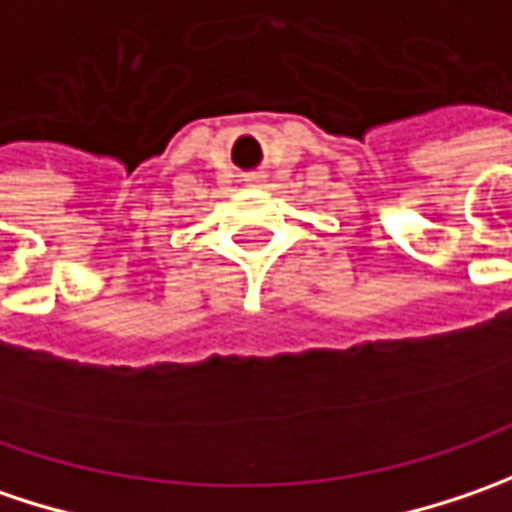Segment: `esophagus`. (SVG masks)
Wrapping results in <instances>:
<instances>
[{
	"label": "esophagus",
	"instance_id": "1",
	"mask_svg": "<svg viewBox=\"0 0 512 512\" xmlns=\"http://www.w3.org/2000/svg\"><path fill=\"white\" fill-rule=\"evenodd\" d=\"M246 183H249V186H260V183H263V174H249Z\"/></svg>",
	"mask_w": 512,
	"mask_h": 512
}]
</instances>
